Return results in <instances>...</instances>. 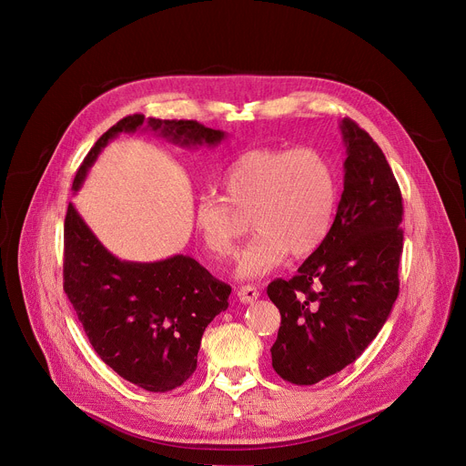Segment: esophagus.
Listing matches in <instances>:
<instances>
[{
	"label": "esophagus",
	"instance_id": "obj_1",
	"mask_svg": "<svg viewBox=\"0 0 466 466\" xmlns=\"http://www.w3.org/2000/svg\"><path fill=\"white\" fill-rule=\"evenodd\" d=\"M258 295H260V292H258V289L255 285H243V287L238 289V297H239V300L243 304L255 302L258 299Z\"/></svg>",
	"mask_w": 466,
	"mask_h": 466
}]
</instances>
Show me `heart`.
Here are the masks:
<instances>
[{
  "instance_id": "1",
  "label": "heart",
  "mask_w": 466,
  "mask_h": 466,
  "mask_svg": "<svg viewBox=\"0 0 466 466\" xmlns=\"http://www.w3.org/2000/svg\"><path fill=\"white\" fill-rule=\"evenodd\" d=\"M223 198L200 196L194 227L215 258H230L241 234L238 213H249L257 232L239 258V274L274 270L289 253L306 257L327 239L338 187L329 158L313 147H258L238 155L220 171Z\"/></svg>"
}]
</instances>
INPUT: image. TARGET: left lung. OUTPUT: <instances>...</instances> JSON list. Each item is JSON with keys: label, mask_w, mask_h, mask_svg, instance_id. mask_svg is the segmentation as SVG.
<instances>
[{"label": "left lung", "mask_w": 466, "mask_h": 466, "mask_svg": "<svg viewBox=\"0 0 466 466\" xmlns=\"http://www.w3.org/2000/svg\"><path fill=\"white\" fill-rule=\"evenodd\" d=\"M339 128L348 158L332 228L295 278L266 290L281 313L272 366L295 385H313L355 362L399 297V183L369 132L351 118Z\"/></svg>", "instance_id": "obj_1"}]
</instances>
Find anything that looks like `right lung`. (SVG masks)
<instances>
[{
  "mask_svg": "<svg viewBox=\"0 0 466 466\" xmlns=\"http://www.w3.org/2000/svg\"><path fill=\"white\" fill-rule=\"evenodd\" d=\"M181 147L217 145L225 132L196 120L143 115L120 118L94 143L73 179L79 190L88 167L120 132L143 127ZM64 290L94 351L130 383L151 390L183 385L196 370L206 327L228 308L230 285L190 257L127 262L113 257L69 204L64 223Z\"/></svg>",
  "mask_w": 466,
  "mask_h": 466,
  "instance_id": "add662e5",
  "label": "right lung"
}]
</instances>
